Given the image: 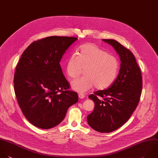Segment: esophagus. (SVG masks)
I'll list each match as a JSON object with an SVG mask.
<instances>
[{
	"mask_svg": "<svg viewBox=\"0 0 158 158\" xmlns=\"http://www.w3.org/2000/svg\"><path fill=\"white\" fill-rule=\"evenodd\" d=\"M78 97L80 99H83L85 98V94H83V93H80L78 94Z\"/></svg>",
	"mask_w": 158,
	"mask_h": 158,
	"instance_id": "esophagus-1",
	"label": "esophagus"
}]
</instances>
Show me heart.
<instances>
[{
	"mask_svg": "<svg viewBox=\"0 0 158 158\" xmlns=\"http://www.w3.org/2000/svg\"><path fill=\"white\" fill-rule=\"evenodd\" d=\"M120 64L118 59L91 43L81 46L78 56L72 54L67 62L66 72L72 78L80 76L84 70L85 76L72 81L73 90L85 93L94 85L102 89L111 85L118 73Z\"/></svg>",
	"mask_w": 158,
	"mask_h": 158,
	"instance_id": "1",
	"label": "heart"
}]
</instances>
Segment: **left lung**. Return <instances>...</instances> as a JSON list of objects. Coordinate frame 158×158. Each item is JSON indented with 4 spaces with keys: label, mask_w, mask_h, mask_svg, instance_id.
<instances>
[{
    "label": "left lung",
    "mask_w": 158,
    "mask_h": 158,
    "mask_svg": "<svg viewBox=\"0 0 158 158\" xmlns=\"http://www.w3.org/2000/svg\"><path fill=\"white\" fill-rule=\"evenodd\" d=\"M111 45L120 57V69L117 78L107 89L88 98L94 102L93 111L87 116L89 125L101 133H109L122 126L139 102L142 76L132 52L114 40H102Z\"/></svg>",
    "instance_id": "8db88e82"
}]
</instances>
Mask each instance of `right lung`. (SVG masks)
Returning <instances> with one entry per match:
<instances>
[{
	"instance_id": "1",
	"label": "right lung",
	"mask_w": 158,
	"mask_h": 158,
	"mask_svg": "<svg viewBox=\"0 0 158 158\" xmlns=\"http://www.w3.org/2000/svg\"><path fill=\"white\" fill-rule=\"evenodd\" d=\"M77 38L49 36L32 43L23 52L14 75V89L23 115L43 129L59 125L67 109L78 101L60 65Z\"/></svg>"
}]
</instances>
